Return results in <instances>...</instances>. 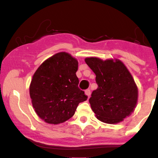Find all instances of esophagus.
Segmentation results:
<instances>
[{
  "label": "esophagus",
  "mask_w": 158,
  "mask_h": 158,
  "mask_svg": "<svg viewBox=\"0 0 158 158\" xmlns=\"http://www.w3.org/2000/svg\"><path fill=\"white\" fill-rule=\"evenodd\" d=\"M85 94H86V95L88 96V97H89L90 96V90L89 89H87V90H85Z\"/></svg>",
  "instance_id": "obj_1"
}]
</instances>
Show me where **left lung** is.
<instances>
[{
    "label": "left lung",
    "instance_id": "1",
    "mask_svg": "<svg viewBox=\"0 0 158 158\" xmlns=\"http://www.w3.org/2000/svg\"><path fill=\"white\" fill-rule=\"evenodd\" d=\"M96 74L97 89L89 99L91 109L99 120L108 124L122 122L131 115L138 99V89L131 74L119 59H85Z\"/></svg>",
    "mask_w": 158,
    "mask_h": 158
}]
</instances>
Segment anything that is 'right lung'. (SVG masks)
<instances>
[{"instance_id": "add662e5", "label": "right lung", "mask_w": 158, "mask_h": 158, "mask_svg": "<svg viewBox=\"0 0 158 158\" xmlns=\"http://www.w3.org/2000/svg\"><path fill=\"white\" fill-rule=\"evenodd\" d=\"M78 61L60 52L45 60L36 70L30 85L35 113L45 123L57 125L71 118L78 105L87 100L78 87Z\"/></svg>"}]
</instances>
